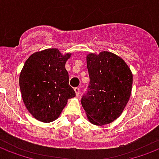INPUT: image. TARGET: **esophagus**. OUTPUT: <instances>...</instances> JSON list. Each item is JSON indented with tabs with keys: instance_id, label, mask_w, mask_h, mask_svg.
<instances>
[{
	"instance_id": "obj_1",
	"label": "esophagus",
	"mask_w": 159,
	"mask_h": 159,
	"mask_svg": "<svg viewBox=\"0 0 159 159\" xmlns=\"http://www.w3.org/2000/svg\"><path fill=\"white\" fill-rule=\"evenodd\" d=\"M74 91H75V93H76V95L79 96V94H80V88H74Z\"/></svg>"
}]
</instances>
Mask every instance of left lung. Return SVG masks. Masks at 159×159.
<instances>
[{"mask_svg":"<svg viewBox=\"0 0 159 159\" xmlns=\"http://www.w3.org/2000/svg\"><path fill=\"white\" fill-rule=\"evenodd\" d=\"M87 66L90 82L81 100L87 117L95 125L112 123L130 98L132 71L123 59L109 52L88 54Z\"/></svg>","mask_w":159,"mask_h":159,"instance_id":"8db88e82","label":"left lung"}]
</instances>
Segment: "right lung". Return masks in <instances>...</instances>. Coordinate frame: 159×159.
Listing matches in <instances>:
<instances>
[{
	"mask_svg": "<svg viewBox=\"0 0 159 159\" xmlns=\"http://www.w3.org/2000/svg\"><path fill=\"white\" fill-rule=\"evenodd\" d=\"M71 53L62 55L57 48L36 52L26 61L19 84L24 104L36 119L56 120L76 93L69 85L65 64Z\"/></svg>",
	"mask_w": 159,
	"mask_h": 159,
	"instance_id": "1",
	"label": "right lung"
}]
</instances>
